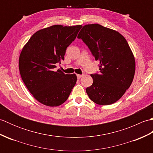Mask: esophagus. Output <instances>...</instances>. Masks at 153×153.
I'll return each instance as SVG.
<instances>
[{"instance_id": "esophagus-1", "label": "esophagus", "mask_w": 153, "mask_h": 153, "mask_svg": "<svg viewBox=\"0 0 153 153\" xmlns=\"http://www.w3.org/2000/svg\"><path fill=\"white\" fill-rule=\"evenodd\" d=\"M82 77H83V75H79V74H77V79H81Z\"/></svg>"}]
</instances>
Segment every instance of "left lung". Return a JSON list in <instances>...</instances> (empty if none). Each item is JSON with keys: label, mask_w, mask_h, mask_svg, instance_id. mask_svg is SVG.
Here are the masks:
<instances>
[{"label": "left lung", "mask_w": 153, "mask_h": 153, "mask_svg": "<svg viewBox=\"0 0 153 153\" xmlns=\"http://www.w3.org/2000/svg\"><path fill=\"white\" fill-rule=\"evenodd\" d=\"M99 61L100 73L91 74L93 79L86 92L100 105L118 100L130 87L135 62L128 42L118 31L97 24L84 25L77 35Z\"/></svg>", "instance_id": "8db88e82"}]
</instances>
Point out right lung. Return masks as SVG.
Returning <instances> with one entry per match:
<instances>
[{"label":"right lung","instance_id":"right-lung-1","mask_svg":"<svg viewBox=\"0 0 153 153\" xmlns=\"http://www.w3.org/2000/svg\"><path fill=\"white\" fill-rule=\"evenodd\" d=\"M81 27L52 25L35 33L23 48L19 58L22 79L35 99L45 105L63 104L76 85V74H65L55 68L64 60L67 47Z\"/></svg>","mask_w":153,"mask_h":153}]
</instances>
